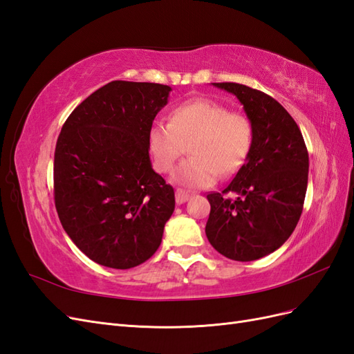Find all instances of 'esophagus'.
Masks as SVG:
<instances>
[{
    "mask_svg": "<svg viewBox=\"0 0 354 354\" xmlns=\"http://www.w3.org/2000/svg\"><path fill=\"white\" fill-rule=\"evenodd\" d=\"M189 198H190V195L187 194V192H185L183 189H177L176 190V202L178 203V205H181V203H185Z\"/></svg>",
    "mask_w": 354,
    "mask_h": 354,
    "instance_id": "obj_1",
    "label": "esophagus"
}]
</instances>
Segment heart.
<instances>
[{
  "instance_id": "1",
  "label": "heart",
  "mask_w": 354,
  "mask_h": 354,
  "mask_svg": "<svg viewBox=\"0 0 354 354\" xmlns=\"http://www.w3.org/2000/svg\"><path fill=\"white\" fill-rule=\"evenodd\" d=\"M254 142V125L246 115L209 99L181 103L169 112L168 124L156 122L147 136L153 167L168 174L189 147L190 158L174 176L178 185L199 189L218 176L242 168Z\"/></svg>"
}]
</instances>
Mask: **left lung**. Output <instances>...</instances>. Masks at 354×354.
Masks as SVG:
<instances>
[{"mask_svg":"<svg viewBox=\"0 0 354 354\" xmlns=\"http://www.w3.org/2000/svg\"><path fill=\"white\" fill-rule=\"evenodd\" d=\"M212 85L234 94L243 104L254 125V142L229 186L207 195L211 211L205 233L227 259L259 260L282 246L301 217L307 147L292 116L269 94L236 82ZM230 193L237 198H230Z\"/></svg>","mask_w":354,"mask_h":354,"instance_id":"1","label":"left lung"}]
</instances>
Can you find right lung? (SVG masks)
Segmentation results:
<instances>
[{"instance_id": "obj_1", "label": "right lung", "mask_w": 354, "mask_h": 354, "mask_svg": "<svg viewBox=\"0 0 354 354\" xmlns=\"http://www.w3.org/2000/svg\"><path fill=\"white\" fill-rule=\"evenodd\" d=\"M171 87L112 81L63 124L55 151V203L63 229L90 260L131 269L156 252L176 207L152 169L147 136Z\"/></svg>"}]
</instances>
